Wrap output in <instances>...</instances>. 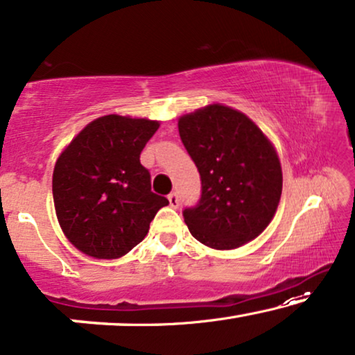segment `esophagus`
<instances>
[{
    "instance_id": "1",
    "label": "esophagus",
    "mask_w": 355,
    "mask_h": 355,
    "mask_svg": "<svg viewBox=\"0 0 355 355\" xmlns=\"http://www.w3.org/2000/svg\"><path fill=\"white\" fill-rule=\"evenodd\" d=\"M168 200H169V205H171L173 208H178L179 207V197L176 192H171L168 196Z\"/></svg>"
}]
</instances>
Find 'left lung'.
<instances>
[{"mask_svg":"<svg viewBox=\"0 0 355 355\" xmlns=\"http://www.w3.org/2000/svg\"><path fill=\"white\" fill-rule=\"evenodd\" d=\"M178 128L202 181L200 200L182 211L191 234L216 250L255 239L283 191L273 145L244 113L220 103L181 116Z\"/></svg>","mask_w":355,"mask_h":355,"instance_id":"8db88e82","label":"left lung"}]
</instances>
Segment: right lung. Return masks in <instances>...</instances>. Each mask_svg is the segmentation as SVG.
I'll list each match as a JSON object with an SVG mask.
<instances>
[{"label": "right lung", "mask_w": 355, "mask_h": 355, "mask_svg": "<svg viewBox=\"0 0 355 355\" xmlns=\"http://www.w3.org/2000/svg\"><path fill=\"white\" fill-rule=\"evenodd\" d=\"M158 121L108 114L92 121L56 159L53 200L62 232L94 259H119L147 236L168 198L140 164Z\"/></svg>", "instance_id": "1"}]
</instances>
